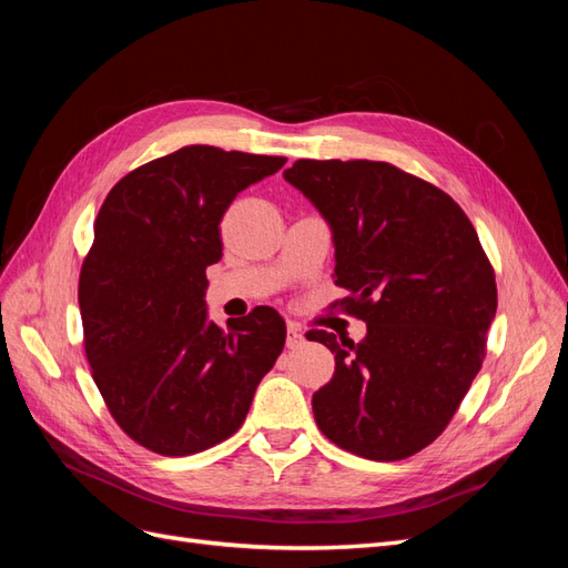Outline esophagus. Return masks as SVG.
<instances>
[{"mask_svg":"<svg viewBox=\"0 0 568 568\" xmlns=\"http://www.w3.org/2000/svg\"><path fill=\"white\" fill-rule=\"evenodd\" d=\"M305 343V338H303V332H301V326L298 324H288V336H286V348H291V351H296V348H301Z\"/></svg>","mask_w":568,"mask_h":568,"instance_id":"obj_1","label":"esophagus"}]
</instances>
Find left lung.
<instances>
[{
  "label": "left lung",
  "mask_w": 568,
  "mask_h": 568,
  "mask_svg": "<svg viewBox=\"0 0 568 568\" xmlns=\"http://www.w3.org/2000/svg\"><path fill=\"white\" fill-rule=\"evenodd\" d=\"M284 180L329 222L336 301L367 322L353 343L313 329L334 353L313 395L320 432L376 462L412 457L450 424L486 357L497 311L495 272L459 205L384 161L301 159Z\"/></svg>",
  "instance_id": "1"
}]
</instances>
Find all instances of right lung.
<instances>
[{
	"label": "right lung",
	"mask_w": 568,
	"mask_h": 568,
	"mask_svg": "<svg viewBox=\"0 0 568 568\" xmlns=\"http://www.w3.org/2000/svg\"><path fill=\"white\" fill-rule=\"evenodd\" d=\"M284 163L192 144L132 170L101 203L78 284L84 355L115 424L151 453L184 457L236 434L284 348L274 307L222 329L203 301L222 215Z\"/></svg>",
	"instance_id": "1"
}]
</instances>
